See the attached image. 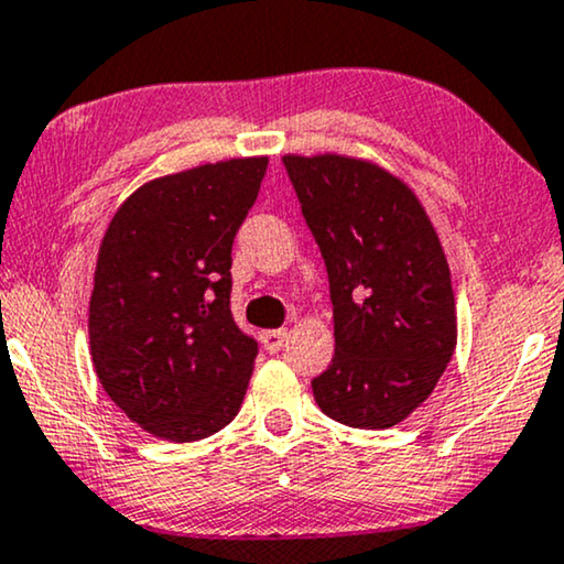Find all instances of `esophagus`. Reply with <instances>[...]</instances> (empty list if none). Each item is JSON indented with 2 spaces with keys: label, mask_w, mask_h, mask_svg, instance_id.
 Returning a JSON list of instances; mask_svg holds the SVG:
<instances>
[{
  "label": "esophagus",
  "mask_w": 564,
  "mask_h": 564,
  "mask_svg": "<svg viewBox=\"0 0 564 564\" xmlns=\"http://www.w3.org/2000/svg\"><path fill=\"white\" fill-rule=\"evenodd\" d=\"M260 338H262V346H265L270 354H275V351H281L283 344H286L289 330L286 327H278V330H265Z\"/></svg>",
  "instance_id": "1"
}]
</instances>
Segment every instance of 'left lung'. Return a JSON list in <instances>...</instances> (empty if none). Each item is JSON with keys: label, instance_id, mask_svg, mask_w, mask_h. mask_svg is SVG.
Masks as SVG:
<instances>
[{"label": "left lung", "instance_id": "8db88e82", "mask_svg": "<svg viewBox=\"0 0 564 564\" xmlns=\"http://www.w3.org/2000/svg\"><path fill=\"white\" fill-rule=\"evenodd\" d=\"M330 281L335 356L312 380L325 416L401 424L432 395L458 340L451 268L409 184L365 159L283 155Z\"/></svg>", "mask_w": 564, "mask_h": 564}]
</instances>
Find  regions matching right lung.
I'll return each mask as SVG.
<instances>
[{"label": "right lung", "instance_id": "add662e5", "mask_svg": "<svg viewBox=\"0 0 564 564\" xmlns=\"http://www.w3.org/2000/svg\"><path fill=\"white\" fill-rule=\"evenodd\" d=\"M268 159L205 163L142 184L98 249L90 356L134 424L195 442L239 413L258 340L231 317V245Z\"/></svg>", "mask_w": 564, "mask_h": 564}]
</instances>
